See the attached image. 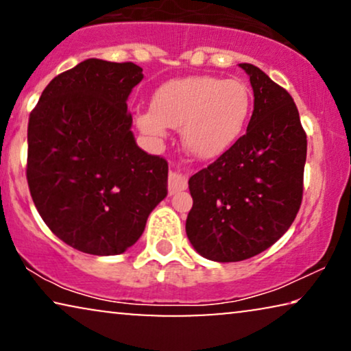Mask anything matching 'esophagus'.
Instances as JSON below:
<instances>
[{"label": "esophagus", "mask_w": 351, "mask_h": 351, "mask_svg": "<svg viewBox=\"0 0 351 351\" xmlns=\"http://www.w3.org/2000/svg\"><path fill=\"white\" fill-rule=\"evenodd\" d=\"M167 190H169V195H176L179 191L186 190V179L179 172H171L169 180H167Z\"/></svg>", "instance_id": "1"}]
</instances>
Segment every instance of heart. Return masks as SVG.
I'll use <instances>...</instances> for the list:
<instances>
[{
	"label": "heart",
	"mask_w": 351,
	"mask_h": 351,
	"mask_svg": "<svg viewBox=\"0 0 351 351\" xmlns=\"http://www.w3.org/2000/svg\"><path fill=\"white\" fill-rule=\"evenodd\" d=\"M252 93L241 80L199 75L172 80L156 90L152 108L137 113V126L161 141L167 128H180L185 150L198 160H214L246 131Z\"/></svg>",
	"instance_id": "obj_1"
}]
</instances>
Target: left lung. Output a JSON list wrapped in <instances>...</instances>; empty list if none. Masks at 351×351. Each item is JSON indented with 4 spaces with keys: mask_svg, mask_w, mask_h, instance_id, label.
<instances>
[{
    "mask_svg": "<svg viewBox=\"0 0 351 351\" xmlns=\"http://www.w3.org/2000/svg\"><path fill=\"white\" fill-rule=\"evenodd\" d=\"M254 90L247 131L190 177L191 246L214 262H239L275 244L294 222L304 193L306 134L286 89L252 64H239Z\"/></svg>",
    "mask_w": 351,
    "mask_h": 351,
    "instance_id": "1",
    "label": "left lung"
}]
</instances>
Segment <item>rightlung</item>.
<instances>
[{
	"instance_id": "add662e5",
	"label": "right lung",
	"mask_w": 351,
	"mask_h": 351,
	"mask_svg": "<svg viewBox=\"0 0 351 351\" xmlns=\"http://www.w3.org/2000/svg\"><path fill=\"white\" fill-rule=\"evenodd\" d=\"M143 78L132 62L88 59L57 75L28 119L27 180L51 232L93 256L142 237L167 195V161L138 148L128 97Z\"/></svg>"
}]
</instances>
